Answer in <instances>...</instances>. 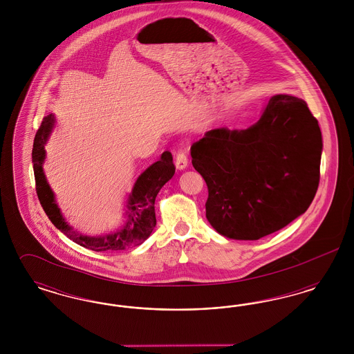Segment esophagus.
I'll return each instance as SVG.
<instances>
[{"mask_svg":"<svg viewBox=\"0 0 354 354\" xmlns=\"http://www.w3.org/2000/svg\"><path fill=\"white\" fill-rule=\"evenodd\" d=\"M175 165L176 169H185L188 165V158H187V151L185 149H180L179 151L176 152V158H175Z\"/></svg>","mask_w":354,"mask_h":354,"instance_id":"1","label":"esophagus"}]
</instances>
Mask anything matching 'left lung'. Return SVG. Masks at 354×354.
Instances as JSON below:
<instances>
[{
    "instance_id": "1",
    "label": "left lung",
    "mask_w": 354,
    "mask_h": 354,
    "mask_svg": "<svg viewBox=\"0 0 354 354\" xmlns=\"http://www.w3.org/2000/svg\"><path fill=\"white\" fill-rule=\"evenodd\" d=\"M322 140L306 102L270 98L247 130L220 127L191 146L208 188L205 216L220 235L259 240L304 214L320 182Z\"/></svg>"
}]
</instances>
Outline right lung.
Listing matches in <instances>:
<instances>
[{
    "label": "right lung",
    "mask_w": 354,
    "mask_h": 354,
    "mask_svg": "<svg viewBox=\"0 0 354 354\" xmlns=\"http://www.w3.org/2000/svg\"><path fill=\"white\" fill-rule=\"evenodd\" d=\"M54 126V115H46L42 119L39 129L34 138L33 143V169L35 179V191L38 201L41 203L45 214L51 223L70 240L88 248L95 252L104 251H122L130 247L142 244L156 225L155 218V198L160 188L169 182L175 174V165L172 162L171 152L162 153L160 160L155 162L146 169L136 180L134 189L130 195L127 203V212L122 227L110 235L91 237V236L80 235L68 225L59 212V208L54 202V195L50 187L46 182L42 163L45 159L44 146L48 140Z\"/></svg>",
    "instance_id": "add662e5"
}]
</instances>
